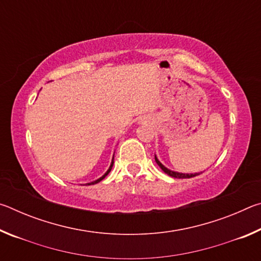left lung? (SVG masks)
Listing matches in <instances>:
<instances>
[{"instance_id":"left-lung-1","label":"left lung","mask_w":261,"mask_h":261,"mask_svg":"<svg viewBox=\"0 0 261 261\" xmlns=\"http://www.w3.org/2000/svg\"><path fill=\"white\" fill-rule=\"evenodd\" d=\"M155 162L158 163V166L161 168V169L165 171L166 174H168L169 176H171V177H175V178H191V177H194V176L199 175V174H182V173H176V171H173V170H169L167 169V168L162 165V163L158 160V158L155 156Z\"/></svg>"}]
</instances>
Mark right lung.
I'll use <instances>...</instances> for the list:
<instances>
[{"instance_id": "right-lung-1", "label": "right lung", "mask_w": 261, "mask_h": 261, "mask_svg": "<svg viewBox=\"0 0 261 261\" xmlns=\"http://www.w3.org/2000/svg\"><path fill=\"white\" fill-rule=\"evenodd\" d=\"M113 165H114V160L112 161V165H110V167H109V169L107 170V173H106L103 176H102V177H100L99 179H96V180H94V182H91V183H88L87 185H91V184H96V183H99L100 182V180H102L105 177H106V176H107L109 173H110V170H112V168H113Z\"/></svg>"}]
</instances>
